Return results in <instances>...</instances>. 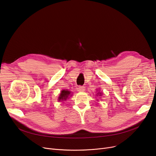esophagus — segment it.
I'll use <instances>...</instances> for the list:
<instances>
[{
  "mask_svg": "<svg viewBox=\"0 0 156 156\" xmlns=\"http://www.w3.org/2000/svg\"><path fill=\"white\" fill-rule=\"evenodd\" d=\"M85 88L84 86H79V87H78V89H77V91H84V90H85V89H84Z\"/></svg>",
  "mask_w": 156,
  "mask_h": 156,
  "instance_id": "esophagus-1",
  "label": "esophagus"
}]
</instances>
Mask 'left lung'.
Masks as SVG:
<instances>
[{
	"label": "left lung",
	"instance_id": "8db88e82",
	"mask_svg": "<svg viewBox=\"0 0 156 156\" xmlns=\"http://www.w3.org/2000/svg\"><path fill=\"white\" fill-rule=\"evenodd\" d=\"M98 94H99V93H98ZM100 94H101V93H100Z\"/></svg>",
	"mask_w": 156,
	"mask_h": 156
}]
</instances>
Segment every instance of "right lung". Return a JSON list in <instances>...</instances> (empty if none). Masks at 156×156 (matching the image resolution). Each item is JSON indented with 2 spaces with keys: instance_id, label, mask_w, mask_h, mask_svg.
Returning a JSON list of instances; mask_svg holds the SVG:
<instances>
[{
  "instance_id": "1",
  "label": "right lung",
  "mask_w": 156,
  "mask_h": 156,
  "mask_svg": "<svg viewBox=\"0 0 156 156\" xmlns=\"http://www.w3.org/2000/svg\"><path fill=\"white\" fill-rule=\"evenodd\" d=\"M70 94V91H68V90H63L60 93V95L59 97V101H65V100H66L68 98V97L69 96Z\"/></svg>"
}]
</instances>
